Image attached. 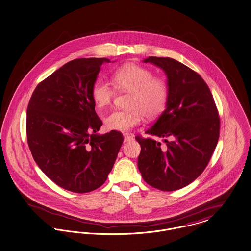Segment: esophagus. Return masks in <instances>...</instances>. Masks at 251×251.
Here are the masks:
<instances>
[{"label": "esophagus", "mask_w": 251, "mask_h": 251, "mask_svg": "<svg viewBox=\"0 0 251 251\" xmlns=\"http://www.w3.org/2000/svg\"><path fill=\"white\" fill-rule=\"evenodd\" d=\"M133 136L132 135H125V142H130L133 140Z\"/></svg>", "instance_id": "esophagus-1"}]
</instances>
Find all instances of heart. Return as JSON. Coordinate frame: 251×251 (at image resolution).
Returning <instances> with one entry per match:
<instances>
[{
    "label": "heart",
    "mask_w": 251,
    "mask_h": 251,
    "mask_svg": "<svg viewBox=\"0 0 251 251\" xmlns=\"http://www.w3.org/2000/svg\"><path fill=\"white\" fill-rule=\"evenodd\" d=\"M111 83L98 80L92 85L91 98L95 105L103 109L109 106L115 97L116 89L129 92L127 109L116 110L105 119V126L110 130L128 132L140 125L144 115L149 119L159 116L166 108L169 99V85L148 67L127 63L117 67Z\"/></svg>",
    "instance_id": "obj_1"
}]
</instances>
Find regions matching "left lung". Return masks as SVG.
<instances>
[{"mask_svg":"<svg viewBox=\"0 0 251 251\" xmlns=\"http://www.w3.org/2000/svg\"><path fill=\"white\" fill-rule=\"evenodd\" d=\"M167 74V108L146 134L135 139L141 146L138 167L146 183L163 191L186 186L207 166L217 146L220 117L209 87L200 75L184 64L163 57L144 61ZM164 139L162 145L155 138Z\"/></svg>","mask_w":251,"mask_h":251,"instance_id":"8db88e82","label":"left lung"}]
</instances>
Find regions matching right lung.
Wrapping results in <instances>:
<instances>
[{"mask_svg":"<svg viewBox=\"0 0 251 251\" xmlns=\"http://www.w3.org/2000/svg\"><path fill=\"white\" fill-rule=\"evenodd\" d=\"M105 58L72 60L38 84L26 112L27 144L34 161L56 184L86 193L105 182L124 142L102 122L91 88Z\"/></svg>","mask_w":251,"mask_h":251,"instance_id":"add662e5","label":"right lung"}]
</instances>
